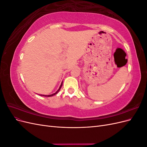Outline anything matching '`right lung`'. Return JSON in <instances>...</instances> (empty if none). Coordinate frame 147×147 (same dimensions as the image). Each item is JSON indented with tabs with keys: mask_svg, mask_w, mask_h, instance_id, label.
<instances>
[{
	"mask_svg": "<svg viewBox=\"0 0 147 147\" xmlns=\"http://www.w3.org/2000/svg\"><path fill=\"white\" fill-rule=\"evenodd\" d=\"M62 85H63V83H61V86H60V87H59V90H57L55 93H54V94H50V95H47V96H46V95H40V96H47V97H51V96H54V95H55L56 94H57V92H59V91L61 90V87H62Z\"/></svg>",
	"mask_w": 147,
	"mask_h": 147,
	"instance_id": "1",
	"label": "right lung"
}]
</instances>
